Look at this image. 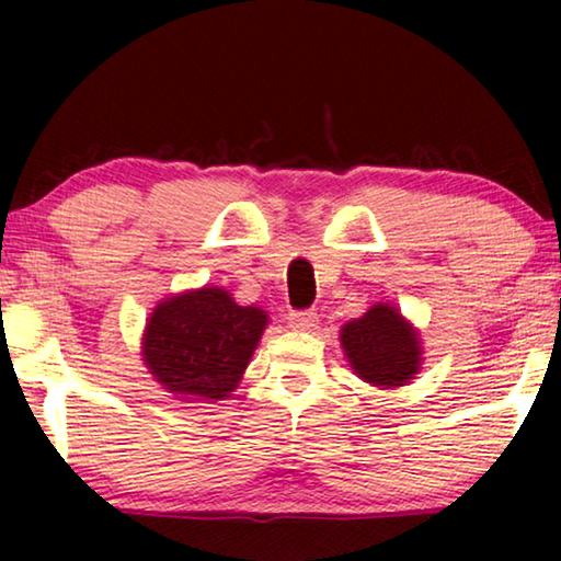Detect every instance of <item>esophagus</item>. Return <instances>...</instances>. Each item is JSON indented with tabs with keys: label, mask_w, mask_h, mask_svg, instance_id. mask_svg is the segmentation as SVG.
I'll return each mask as SVG.
<instances>
[{
	"label": "esophagus",
	"mask_w": 561,
	"mask_h": 561,
	"mask_svg": "<svg viewBox=\"0 0 561 561\" xmlns=\"http://www.w3.org/2000/svg\"><path fill=\"white\" fill-rule=\"evenodd\" d=\"M287 324L294 331H311L317 327V314L314 311H291L287 317Z\"/></svg>",
	"instance_id": "obj_1"
}]
</instances>
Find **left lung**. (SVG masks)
I'll return each instance as SVG.
<instances>
[{
    "mask_svg": "<svg viewBox=\"0 0 561 561\" xmlns=\"http://www.w3.org/2000/svg\"><path fill=\"white\" fill-rule=\"evenodd\" d=\"M339 341L351 371L381 391L411 383L423 366L421 334L388 301H376L364 317L346 321Z\"/></svg>",
    "mask_w": 561,
    "mask_h": 561,
    "instance_id": "8db88e82",
    "label": "left lung"
}]
</instances>
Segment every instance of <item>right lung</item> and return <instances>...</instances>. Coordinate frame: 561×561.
Wrapping results in <instances>:
<instances>
[{
	"label": "right lung",
	"mask_w": 561,
	"mask_h": 561,
	"mask_svg": "<svg viewBox=\"0 0 561 561\" xmlns=\"http://www.w3.org/2000/svg\"><path fill=\"white\" fill-rule=\"evenodd\" d=\"M270 314L222 287L173 294L150 311L140 356L148 374L185 403L225 401L240 386Z\"/></svg>",
	"instance_id": "add662e5"
}]
</instances>
